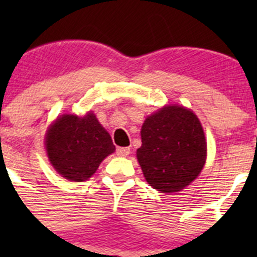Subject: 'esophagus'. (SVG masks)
<instances>
[{"instance_id": "esophagus-1", "label": "esophagus", "mask_w": 257, "mask_h": 257, "mask_svg": "<svg viewBox=\"0 0 257 257\" xmlns=\"http://www.w3.org/2000/svg\"><path fill=\"white\" fill-rule=\"evenodd\" d=\"M129 153H131V148H116L118 157H128Z\"/></svg>"}]
</instances>
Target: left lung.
<instances>
[{
	"mask_svg": "<svg viewBox=\"0 0 257 257\" xmlns=\"http://www.w3.org/2000/svg\"><path fill=\"white\" fill-rule=\"evenodd\" d=\"M137 159L145 180L162 193H177L193 183L206 160V139L193 110L165 105L142 125Z\"/></svg>",
	"mask_w": 257,
	"mask_h": 257,
	"instance_id": "left-lung-1",
	"label": "left lung"
}]
</instances>
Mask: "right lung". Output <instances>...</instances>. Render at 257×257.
<instances>
[{
  "instance_id": "right-lung-1",
  "label": "right lung",
  "mask_w": 257,
  "mask_h": 257,
  "mask_svg": "<svg viewBox=\"0 0 257 257\" xmlns=\"http://www.w3.org/2000/svg\"><path fill=\"white\" fill-rule=\"evenodd\" d=\"M46 152L56 172L69 181H84L115 150L109 133L92 112L63 114L46 133Z\"/></svg>"
}]
</instances>
